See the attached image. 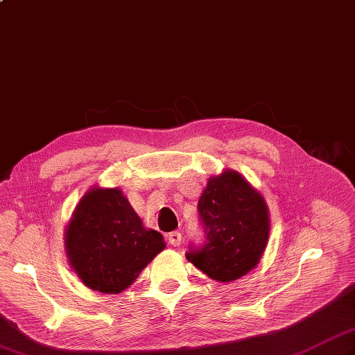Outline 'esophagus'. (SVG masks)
<instances>
[{
  "label": "esophagus",
  "mask_w": 355,
  "mask_h": 355,
  "mask_svg": "<svg viewBox=\"0 0 355 355\" xmlns=\"http://www.w3.org/2000/svg\"><path fill=\"white\" fill-rule=\"evenodd\" d=\"M168 243L173 247H178L182 244V233L180 232H171L168 235Z\"/></svg>",
  "instance_id": "34e87169"
}]
</instances>
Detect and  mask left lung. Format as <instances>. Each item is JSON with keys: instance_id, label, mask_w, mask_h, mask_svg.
<instances>
[{"instance_id": "1", "label": "left lung", "mask_w": 355, "mask_h": 355, "mask_svg": "<svg viewBox=\"0 0 355 355\" xmlns=\"http://www.w3.org/2000/svg\"><path fill=\"white\" fill-rule=\"evenodd\" d=\"M201 244H191L187 261L220 282H230L256 267L268 239V210L235 171L212 177L198 200Z\"/></svg>"}]
</instances>
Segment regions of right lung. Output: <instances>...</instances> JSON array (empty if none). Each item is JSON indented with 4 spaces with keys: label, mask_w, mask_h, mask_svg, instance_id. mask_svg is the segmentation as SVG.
Returning <instances> with one entry per match:
<instances>
[{
    "label": "right lung",
    "mask_w": 355,
    "mask_h": 355,
    "mask_svg": "<svg viewBox=\"0 0 355 355\" xmlns=\"http://www.w3.org/2000/svg\"><path fill=\"white\" fill-rule=\"evenodd\" d=\"M73 270L88 288L122 293L164 248L157 230L143 227L119 189H93L80 200L65 235Z\"/></svg>",
    "instance_id": "1"
}]
</instances>
